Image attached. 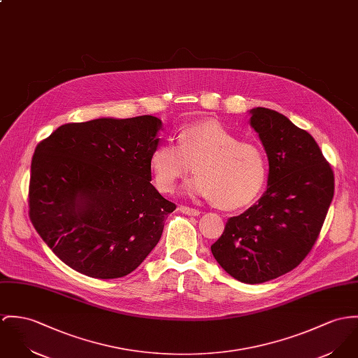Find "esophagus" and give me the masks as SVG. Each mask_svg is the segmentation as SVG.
I'll return each mask as SVG.
<instances>
[{
	"label": "esophagus",
	"instance_id": "obj_1",
	"mask_svg": "<svg viewBox=\"0 0 358 358\" xmlns=\"http://www.w3.org/2000/svg\"><path fill=\"white\" fill-rule=\"evenodd\" d=\"M179 210H180L182 213H185V215H189V216H198V215L201 213L198 209L190 208V206H185V205H180V206H179Z\"/></svg>",
	"mask_w": 358,
	"mask_h": 358
}]
</instances>
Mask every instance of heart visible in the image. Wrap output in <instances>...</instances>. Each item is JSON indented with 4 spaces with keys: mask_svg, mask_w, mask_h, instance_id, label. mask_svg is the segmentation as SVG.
<instances>
[{
    "mask_svg": "<svg viewBox=\"0 0 358 358\" xmlns=\"http://www.w3.org/2000/svg\"><path fill=\"white\" fill-rule=\"evenodd\" d=\"M194 166L189 193L210 199L215 206L234 210L253 202L266 180V160L260 148L217 122L185 126L176 145L164 142L150 157L156 187L172 193Z\"/></svg>",
    "mask_w": 358,
    "mask_h": 358,
    "instance_id": "obj_1",
    "label": "heart"
}]
</instances>
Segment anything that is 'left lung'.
<instances>
[{
  "label": "left lung",
  "instance_id": "8db88e82",
  "mask_svg": "<svg viewBox=\"0 0 358 358\" xmlns=\"http://www.w3.org/2000/svg\"><path fill=\"white\" fill-rule=\"evenodd\" d=\"M250 113L269 162L268 189L228 219L210 250L232 278L257 285L290 272L309 255L334 196V172L309 132L272 109Z\"/></svg>",
  "mask_w": 358,
  "mask_h": 358
}]
</instances>
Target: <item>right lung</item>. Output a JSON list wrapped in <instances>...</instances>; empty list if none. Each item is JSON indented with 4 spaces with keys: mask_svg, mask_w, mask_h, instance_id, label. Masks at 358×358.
Returning <instances> with one entry per match:
<instances>
[{
    "mask_svg": "<svg viewBox=\"0 0 358 358\" xmlns=\"http://www.w3.org/2000/svg\"><path fill=\"white\" fill-rule=\"evenodd\" d=\"M163 123L155 116L66 123L34 152L29 215L52 252L96 279L131 273L176 205L150 183Z\"/></svg>",
    "mask_w": 358,
    "mask_h": 358,
    "instance_id": "right-lung-1",
    "label": "right lung"
}]
</instances>
